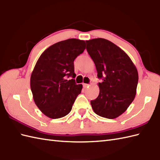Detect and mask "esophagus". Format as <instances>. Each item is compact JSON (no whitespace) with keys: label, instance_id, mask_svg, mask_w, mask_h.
Returning <instances> with one entry per match:
<instances>
[{"label":"esophagus","instance_id":"34e87169","mask_svg":"<svg viewBox=\"0 0 160 160\" xmlns=\"http://www.w3.org/2000/svg\"><path fill=\"white\" fill-rule=\"evenodd\" d=\"M89 86V84H83V87L84 88V89H86V88H87Z\"/></svg>","mask_w":160,"mask_h":160}]
</instances>
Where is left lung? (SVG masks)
I'll use <instances>...</instances> for the list:
<instances>
[{
    "instance_id": "left-lung-1",
    "label": "left lung",
    "mask_w": 160,
    "mask_h": 160,
    "mask_svg": "<svg viewBox=\"0 0 160 160\" xmlns=\"http://www.w3.org/2000/svg\"><path fill=\"white\" fill-rule=\"evenodd\" d=\"M87 50L93 60L100 93L91 104L95 113L114 119L127 111L136 95L138 73L136 67L123 50L104 38L87 40Z\"/></svg>"
}]
</instances>
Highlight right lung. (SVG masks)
Here are the masks:
<instances>
[{
  "mask_svg": "<svg viewBox=\"0 0 160 160\" xmlns=\"http://www.w3.org/2000/svg\"><path fill=\"white\" fill-rule=\"evenodd\" d=\"M85 49V42L71 38L53 44L40 56L33 69L30 87L39 109L52 119L64 117L71 111L82 84H76L73 61ZM72 78L71 80L67 78Z\"/></svg>",
  "mask_w": 160,
  "mask_h": 160,
  "instance_id": "right-lung-1",
  "label": "right lung"
}]
</instances>
